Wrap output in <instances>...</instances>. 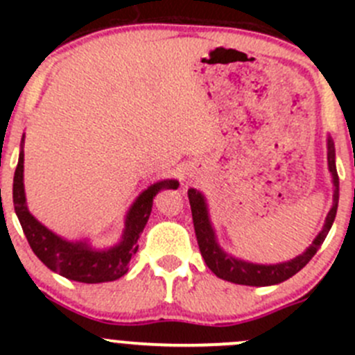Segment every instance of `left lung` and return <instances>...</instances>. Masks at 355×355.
Returning a JSON list of instances; mask_svg holds the SVG:
<instances>
[{
  "label": "left lung",
  "mask_w": 355,
  "mask_h": 355,
  "mask_svg": "<svg viewBox=\"0 0 355 355\" xmlns=\"http://www.w3.org/2000/svg\"><path fill=\"white\" fill-rule=\"evenodd\" d=\"M328 168L333 177V185H335V194H333V207L327 216V223H324L323 230L320 232L316 239H314L313 245L306 250L304 254L297 256L295 259L287 261V263L280 264H252L245 263V261L235 259V257L228 256L220 245L216 244L214 239V232L211 228L209 218H207V209L204 198L198 191L191 189L189 191V200H191V209H192V221H194V230L196 237H198V244L200 256L204 257L206 266L216 275L221 280L232 282V284L239 285H249V287H266V285L282 284V282L288 280L295 273H299L311 259L314 254L318 252L321 244L327 239L328 232H330L333 220L336 216V207H338V173H336L335 166V148H333L331 139H328Z\"/></svg>",
  "instance_id": "1"
}]
</instances>
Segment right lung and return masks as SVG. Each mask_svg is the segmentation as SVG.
I'll return each mask as SVG.
<instances>
[{"instance_id":"obj_1","label":"right lung","mask_w":355,"mask_h":355,"mask_svg":"<svg viewBox=\"0 0 355 355\" xmlns=\"http://www.w3.org/2000/svg\"><path fill=\"white\" fill-rule=\"evenodd\" d=\"M177 187V180H163L142 192L128 211L121 242L108 250H92L82 242L71 244L63 241L28 213L24 192V151H20L13 177V204L28 245L49 270L80 284H103L118 280L127 273L132 256L139 249V237L151 214L153 199L161 189Z\"/></svg>"}]
</instances>
